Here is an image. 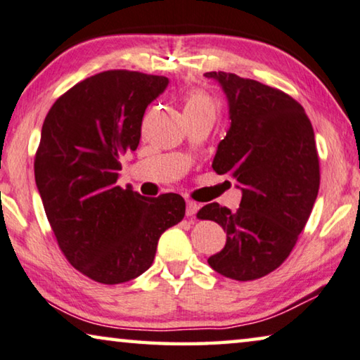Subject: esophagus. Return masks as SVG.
<instances>
[{"label": "esophagus", "instance_id": "esophagus-1", "mask_svg": "<svg viewBox=\"0 0 360 360\" xmlns=\"http://www.w3.org/2000/svg\"><path fill=\"white\" fill-rule=\"evenodd\" d=\"M197 210H198V205L195 202L186 200V214H187V217H194Z\"/></svg>", "mask_w": 360, "mask_h": 360}]
</instances>
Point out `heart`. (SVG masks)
<instances>
[{
	"mask_svg": "<svg viewBox=\"0 0 360 360\" xmlns=\"http://www.w3.org/2000/svg\"><path fill=\"white\" fill-rule=\"evenodd\" d=\"M213 101L208 95L202 92H192L187 95L184 103V112L192 111H213Z\"/></svg>",
	"mask_w": 360,
	"mask_h": 360,
	"instance_id": "obj_1",
	"label": "heart"
}]
</instances>
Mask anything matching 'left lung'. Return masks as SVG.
<instances>
[{
  "label": "left lung",
  "mask_w": 360,
  "mask_h": 360,
  "mask_svg": "<svg viewBox=\"0 0 360 360\" xmlns=\"http://www.w3.org/2000/svg\"><path fill=\"white\" fill-rule=\"evenodd\" d=\"M203 76L219 84L229 110V129L212 166L243 191L236 213L217 202L197 213L226 233L208 265L231 280H257L288 259L317 200L314 129L302 106L281 90L231 72Z\"/></svg>",
  "instance_id": "obj_1"
}]
</instances>
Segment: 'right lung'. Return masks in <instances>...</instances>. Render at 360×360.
<instances>
[{"instance_id": "1", "label": "right lung", "mask_w": 360, "mask_h": 360, "mask_svg": "<svg viewBox=\"0 0 360 360\" xmlns=\"http://www.w3.org/2000/svg\"><path fill=\"white\" fill-rule=\"evenodd\" d=\"M168 84L137 71L95 74L60 96L43 122L37 189L63 254L94 281L141 276L160 236L184 218L178 194L152 198L116 184L121 157L141 141L143 112Z\"/></svg>"}]
</instances>
